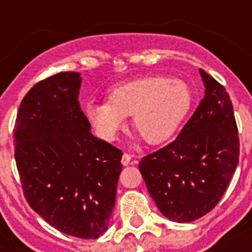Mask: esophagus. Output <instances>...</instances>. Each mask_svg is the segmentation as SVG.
Returning <instances> with one entry per match:
<instances>
[{"instance_id":"esophagus-1","label":"esophagus","mask_w":252,"mask_h":252,"mask_svg":"<svg viewBox=\"0 0 252 252\" xmlns=\"http://www.w3.org/2000/svg\"><path fill=\"white\" fill-rule=\"evenodd\" d=\"M130 159H132V156H130V154H128V153H124V154H123V157H122V163L124 166H126L130 162Z\"/></svg>"}]
</instances>
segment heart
<instances>
[{"label": "heart", "mask_w": 252, "mask_h": 252, "mask_svg": "<svg viewBox=\"0 0 252 252\" xmlns=\"http://www.w3.org/2000/svg\"><path fill=\"white\" fill-rule=\"evenodd\" d=\"M108 102L87 103L85 114L99 137L114 141L132 116L133 129L149 144H161L175 133L188 115L193 94L187 82L150 74L115 85Z\"/></svg>", "instance_id": "b5f03b06"}]
</instances>
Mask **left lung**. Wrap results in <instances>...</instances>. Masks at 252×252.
<instances>
[{"mask_svg":"<svg viewBox=\"0 0 252 252\" xmlns=\"http://www.w3.org/2000/svg\"><path fill=\"white\" fill-rule=\"evenodd\" d=\"M200 76L205 94L179 136L138 165L162 215L182 223L203 217L219 204L239 158L230 96L203 69Z\"/></svg>","mask_w":252,"mask_h":252,"instance_id":"left-lung-1","label":"left lung"}]
</instances>
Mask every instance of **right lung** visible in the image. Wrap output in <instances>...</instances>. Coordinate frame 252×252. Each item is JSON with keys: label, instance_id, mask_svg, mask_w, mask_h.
I'll return each mask as SVG.
<instances>
[{"label": "right lung", "instance_id": "obj_1", "mask_svg": "<svg viewBox=\"0 0 252 252\" xmlns=\"http://www.w3.org/2000/svg\"><path fill=\"white\" fill-rule=\"evenodd\" d=\"M80 87V73L63 72L25 95L14 128L15 162L26 200L45 222L95 239L110 225L123 153L93 136Z\"/></svg>", "mask_w": 252, "mask_h": 252}]
</instances>
